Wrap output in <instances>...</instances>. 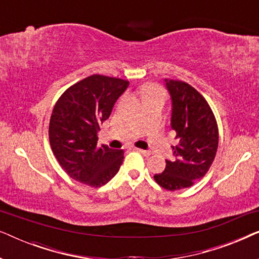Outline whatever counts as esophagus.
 <instances>
[{
  "mask_svg": "<svg viewBox=\"0 0 259 259\" xmlns=\"http://www.w3.org/2000/svg\"><path fill=\"white\" fill-rule=\"evenodd\" d=\"M136 150L139 152V153H141L143 155H145V157H150L151 155V152L150 151H146V150H141V148H136Z\"/></svg>",
  "mask_w": 259,
  "mask_h": 259,
  "instance_id": "34e87169",
  "label": "esophagus"
}]
</instances>
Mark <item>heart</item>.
I'll use <instances>...</instances> for the list:
<instances>
[{
	"label": "heart",
	"mask_w": 259,
	"mask_h": 259,
	"mask_svg": "<svg viewBox=\"0 0 259 259\" xmlns=\"http://www.w3.org/2000/svg\"><path fill=\"white\" fill-rule=\"evenodd\" d=\"M154 94H162L161 90H159L157 87H146L144 90V98L146 99L148 97H151V95H154Z\"/></svg>",
	"instance_id": "b5f03b06"
}]
</instances>
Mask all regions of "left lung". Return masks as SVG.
<instances>
[{
	"mask_svg": "<svg viewBox=\"0 0 259 259\" xmlns=\"http://www.w3.org/2000/svg\"><path fill=\"white\" fill-rule=\"evenodd\" d=\"M172 100L171 127L178 144L172 146V160L164 172L154 176L168 191L192 186L206 175L218 148V126L213 112L197 90L179 80L165 79Z\"/></svg>",
	"mask_w": 259,
	"mask_h": 259,
	"instance_id": "obj_1",
	"label": "left lung"
}]
</instances>
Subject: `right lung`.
<instances>
[{"label": "right lung", "mask_w": 259, "mask_h": 259, "mask_svg": "<svg viewBox=\"0 0 259 259\" xmlns=\"http://www.w3.org/2000/svg\"><path fill=\"white\" fill-rule=\"evenodd\" d=\"M128 84L126 80L94 74L69 87L55 104L49 143L70 178L100 187L118 173L123 151L98 146V132Z\"/></svg>", "instance_id": "add662e5"}]
</instances>
